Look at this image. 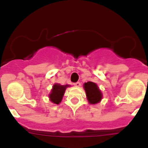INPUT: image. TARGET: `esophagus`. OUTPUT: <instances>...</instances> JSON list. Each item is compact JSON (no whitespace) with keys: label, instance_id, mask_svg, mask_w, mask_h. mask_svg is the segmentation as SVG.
Here are the masks:
<instances>
[{"label":"esophagus","instance_id":"esophagus-1","mask_svg":"<svg viewBox=\"0 0 148 148\" xmlns=\"http://www.w3.org/2000/svg\"><path fill=\"white\" fill-rule=\"evenodd\" d=\"M74 85L75 86V87H80V86L81 85V82L77 81V82H76V83H74Z\"/></svg>","mask_w":148,"mask_h":148}]
</instances>
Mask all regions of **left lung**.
<instances>
[{
    "instance_id": "8db88e82",
    "label": "left lung",
    "mask_w": 148,
    "mask_h": 148,
    "mask_svg": "<svg viewBox=\"0 0 148 148\" xmlns=\"http://www.w3.org/2000/svg\"><path fill=\"white\" fill-rule=\"evenodd\" d=\"M84 90L86 91V95L88 98L89 103L95 104L98 102L102 98V94L101 90H99L97 84L91 81H88L87 83L84 84Z\"/></svg>"
}]
</instances>
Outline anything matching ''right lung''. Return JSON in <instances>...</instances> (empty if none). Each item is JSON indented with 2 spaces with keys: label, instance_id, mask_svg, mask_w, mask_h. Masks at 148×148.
I'll list each match as a JSON object with an SVG mask.
<instances>
[{
  "label": "right lung",
  "instance_id": "obj_1",
  "mask_svg": "<svg viewBox=\"0 0 148 148\" xmlns=\"http://www.w3.org/2000/svg\"><path fill=\"white\" fill-rule=\"evenodd\" d=\"M67 87H69V85H60L59 84H55L49 95L50 100L56 104L60 103Z\"/></svg>",
  "mask_w": 148,
  "mask_h": 148
}]
</instances>
